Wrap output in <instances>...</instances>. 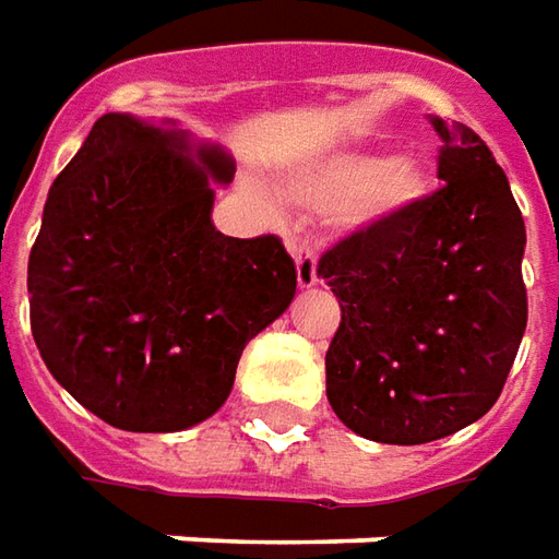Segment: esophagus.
<instances>
[{
    "instance_id": "obj_1",
    "label": "esophagus",
    "mask_w": 559,
    "mask_h": 559,
    "mask_svg": "<svg viewBox=\"0 0 559 559\" xmlns=\"http://www.w3.org/2000/svg\"><path fill=\"white\" fill-rule=\"evenodd\" d=\"M288 252H292L295 267H298V286H317L320 283V273H317V252H313V246L305 242V239H288Z\"/></svg>"
}]
</instances>
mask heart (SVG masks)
<instances>
[{
	"instance_id": "1",
	"label": "heart",
	"mask_w": 559,
	"mask_h": 559,
	"mask_svg": "<svg viewBox=\"0 0 559 559\" xmlns=\"http://www.w3.org/2000/svg\"><path fill=\"white\" fill-rule=\"evenodd\" d=\"M430 190L428 168L412 156L378 159L372 153H341L292 183V197L307 209L350 205L357 224H381L409 205L425 200Z\"/></svg>"
}]
</instances>
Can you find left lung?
<instances>
[{"label": "left lung", "instance_id": "8db88e82", "mask_svg": "<svg viewBox=\"0 0 559 559\" xmlns=\"http://www.w3.org/2000/svg\"><path fill=\"white\" fill-rule=\"evenodd\" d=\"M443 187L320 258L341 305L325 396L376 443L418 445L496 406L526 332V224L483 138L430 116Z\"/></svg>", "mask_w": 559, "mask_h": 559}]
</instances>
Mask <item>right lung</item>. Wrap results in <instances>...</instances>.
<instances>
[{"label": "right lung", "instance_id": "obj_1", "mask_svg": "<svg viewBox=\"0 0 559 559\" xmlns=\"http://www.w3.org/2000/svg\"><path fill=\"white\" fill-rule=\"evenodd\" d=\"M218 147L104 114L55 178L29 252V329L48 372L100 421L193 428L224 406L242 347L292 305L280 236L215 230Z\"/></svg>", "mask_w": 559, "mask_h": 559}]
</instances>
